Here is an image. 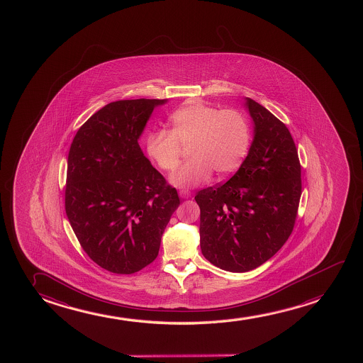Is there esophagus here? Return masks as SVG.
<instances>
[{"mask_svg":"<svg viewBox=\"0 0 363 363\" xmlns=\"http://www.w3.org/2000/svg\"><path fill=\"white\" fill-rule=\"evenodd\" d=\"M179 195H180L183 199H189V198H191V193H190L189 190L186 189L180 190Z\"/></svg>","mask_w":363,"mask_h":363,"instance_id":"esophagus-1","label":"esophagus"}]
</instances>
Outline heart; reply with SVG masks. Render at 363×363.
Instances as JSON below:
<instances>
[{
	"label": "heart",
	"instance_id": "1",
	"mask_svg": "<svg viewBox=\"0 0 363 363\" xmlns=\"http://www.w3.org/2000/svg\"><path fill=\"white\" fill-rule=\"evenodd\" d=\"M170 130L155 129L147 137V153L163 170L180 162L182 145L191 159L177 169L170 180L179 188H193L218 175L235 172L250 145L251 125L238 109H219L204 102L185 104L169 117Z\"/></svg>",
	"mask_w": 363,
	"mask_h": 363
}]
</instances>
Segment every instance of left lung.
<instances>
[{
    "label": "left lung",
    "instance_id": "1",
    "mask_svg": "<svg viewBox=\"0 0 363 363\" xmlns=\"http://www.w3.org/2000/svg\"><path fill=\"white\" fill-rule=\"evenodd\" d=\"M249 153L224 184L200 190V247L206 260L230 272L254 270L291 235L301 198V165L286 125L251 98Z\"/></svg>",
    "mask_w": 363,
    "mask_h": 363
}]
</instances>
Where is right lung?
<instances>
[{
    "instance_id": "1",
    "label": "right lung",
    "mask_w": 363,
    "mask_h": 363,
    "mask_svg": "<svg viewBox=\"0 0 363 363\" xmlns=\"http://www.w3.org/2000/svg\"><path fill=\"white\" fill-rule=\"evenodd\" d=\"M164 103H109L78 129L69 148L67 218L83 250L113 274H134L155 260L180 204L138 143L154 108Z\"/></svg>"
}]
</instances>
